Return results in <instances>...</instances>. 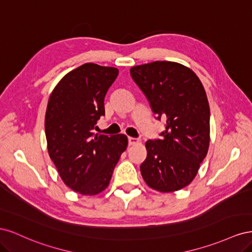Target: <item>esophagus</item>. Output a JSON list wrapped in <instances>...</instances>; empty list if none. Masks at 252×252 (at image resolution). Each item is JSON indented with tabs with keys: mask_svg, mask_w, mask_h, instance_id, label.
<instances>
[{
	"mask_svg": "<svg viewBox=\"0 0 252 252\" xmlns=\"http://www.w3.org/2000/svg\"><path fill=\"white\" fill-rule=\"evenodd\" d=\"M136 143H139V139L132 138V136H129V138H128V144L129 145H134Z\"/></svg>",
	"mask_w": 252,
	"mask_h": 252,
	"instance_id": "obj_1",
	"label": "esophagus"
}]
</instances>
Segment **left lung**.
I'll use <instances>...</instances> for the list:
<instances>
[{"label":"left lung","mask_w":252,"mask_h":252,"mask_svg":"<svg viewBox=\"0 0 252 252\" xmlns=\"http://www.w3.org/2000/svg\"><path fill=\"white\" fill-rule=\"evenodd\" d=\"M130 75L155 118L165 121L161 139L146 142L142 177L161 192L184 188L195 177L209 147L210 109L202 83L191 69L168 61L132 67Z\"/></svg>","instance_id":"8db88e82"}]
</instances>
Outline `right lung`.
Instances as JSON below:
<instances>
[{
	"label": "right lung",
	"instance_id": "obj_1",
	"mask_svg": "<svg viewBox=\"0 0 252 252\" xmlns=\"http://www.w3.org/2000/svg\"><path fill=\"white\" fill-rule=\"evenodd\" d=\"M119 70L86 63L67 73L50 94L46 117L49 157L65 184L84 195L107 188L114 167L127 147V136L94 135L105 116L104 98Z\"/></svg>",
	"mask_w": 252,
	"mask_h": 252
}]
</instances>
